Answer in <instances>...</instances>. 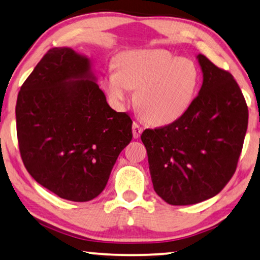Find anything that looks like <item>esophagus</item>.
<instances>
[{
	"label": "esophagus",
	"instance_id": "esophagus-1",
	"mask_svg": "<svg viewBox=\"0 0 260 260\" xmlns=\"http://www.w3.org/2000/svg\"><path fill=\"white\" fill-rule=\"evenodd\" d=\"M132 129H133V137L134 139H138L140 135H141L143 128L139 125L138 122H133V126H132Z\"/></svg>",
	"mask_w": 260,
	"mask_h": 260
}]
</instances>
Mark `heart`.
<instances>
[{
  "label": "heart",
  "instance_id": "obj_1",
  "mask_svg": "<svg viewBox=\"0 0 260 260\" xmlns=\"http://www.w3.org/2000/svg\"><path fill=\"white\" fill-rule=\"evenodd\" d=\"M102 85L111 101L123 106L135 91V105L146 120L166 126L179 120L191 108L199 88V71L187 59L162 48H138L115 59Z\"/></svg>",
  "mask_w": 260,
  "mask_h": 260
}]
</instances>
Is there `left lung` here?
<instances>
[{
    "label": "left lung",
    "instance_id": "1",
    "mask_svg": "<svg viewBox=\"0 0 260 260\" xmlns=\"http://www.w3.org/2000/svg\"><path fill=\"white\" fill-rule=\"evenodd\" d=\"M203 85L179 120L141 135L154 189L166 203L185 206L216 196L236 170L248 106L232 74L197 55Z\"/></svg>",
    "mask_w": 260,
    "mask_h": 260
}]
</instances>
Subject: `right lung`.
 <instances>
[{
  "mask_svg": "<svg viewBox=\"0 0 260 260\" xmlns=\"http://www.w3.org/2000/svg\"><path fill=\"white\" fill-rule=\"evenodd\" d=\"M16 122L28 174L76 203L101 194L133 138L132 119L110 108L91 59L71 47L49 49L36 66L18 93Z\"/></svg>",
  "mask_w": 260,
  "mask_h": 260,
  "instance_id": "right-lung-1",
  "label": "right lung"
}]
</instances>
